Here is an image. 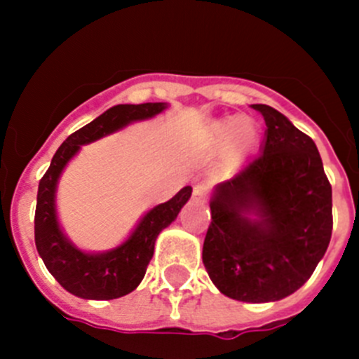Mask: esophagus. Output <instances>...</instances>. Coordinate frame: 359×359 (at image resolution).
<instances>
[{"label":"esophagus","mask_w":359,"mask_h":359,"mask_svg":"<svg viewBox=\"0 0 359 359\" xmlns=\"http://www.w3.org/2000/svg\"><path fill=\"white\" fill-rule=\"evenodd\" d=\"M207 195H209V186L207 184H196L195 189H193V198L196 202H203L207 198Z\"/></svg>","instance_id":"esophagus-1"}]
</instances>
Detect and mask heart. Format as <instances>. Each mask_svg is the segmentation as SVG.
<instances>
[{
  "label": "heart",
  "mask_w": 359,
  "mask_h": 359,
  "mask_svg": "<svg viewBox=\"0 0 359 359\" xmlns=\"http://www.w3.org/2000/svg\"><path fill=\"white\" fill-rule=\"evenodd\" d=\"M236 134L237 138L244 143H250L251 140L255 138V129L251 126L250 120L246 118H236V120H226V122L219 123L216 127V136L221 140H229Z\"/></svg>",
  "instance_id": "b5f03b06"
}]
</instances>
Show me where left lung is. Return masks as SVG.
I'll use <instances>...</instances> for the list:
<instances>
[{
  "mask_svg": "<svg viewBox=\"0 0 359 359\" xmlns=\"http://www.w3.org/2000/svg\"><path fill=\"white\" fill-rule=\"evenodd\" d=\"M253 108L266 120V143L217 186L202 259L225 296L267 303L296 292L316 271L331 239L333 203L313 140L271 106ZM248 210L261 219L244 218Z\"/></svg>",
  "mask_w": 359,
  "mask_h": 359,
  "instance_id": "obj_1",
  "label": "left lung"
}]
</instances>
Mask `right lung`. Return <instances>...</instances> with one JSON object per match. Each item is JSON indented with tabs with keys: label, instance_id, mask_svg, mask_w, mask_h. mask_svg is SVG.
<instances>
[{
	"label": "right lung",
	"instance_id": "obj_1",
	"mask_svg": "<svg viewBox=\"0 0 359 359\" xmlns=\"http://www.w3.org/2000/svg\"><path fill=\"white\" fill-rule=\"evenodd\" d=\"M164 108L166 106L163 102L113 106L93 122L70 134L56 150L48 172L40 179L35 209L36 251L49 273L74 296L85 299H116L133 292L152 260L157 236L175 219L193 189L186 186L172 200L154 207L122 246L108 253L90 255L74 248L56 223L55 189L60 173L81 145L95 142L134 120L150 118Z\"/></svg>",
	"mask_w": 359,
	"mask_h": 359
}]
</instances>
